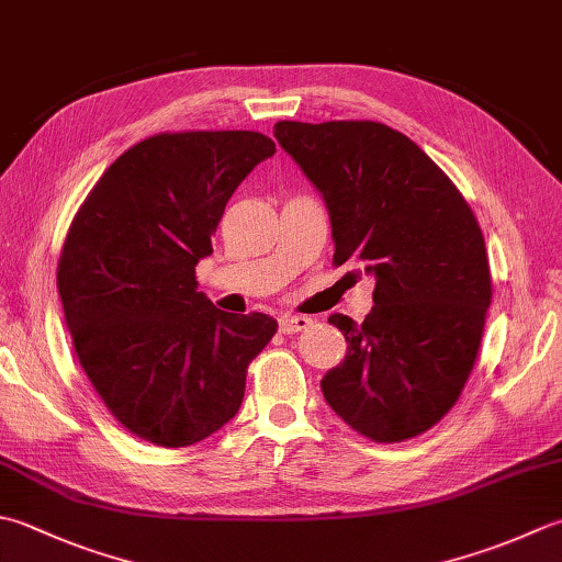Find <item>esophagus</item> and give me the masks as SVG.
<instances>
[{
  "label": "esophagus",
  "mask_w": 562,
  "mask_h": 562,
  "mask_svg": "<svg viewBox=\"0 0 562 562\" xmlns=\"http://www.w3.org/2000/svg\"><path fill=\"white\" fill-rule=\"evenodd\" d=\"M312 326L310 316H296V314H284L280 316V331L282 334H294V331H304V328Z\"/></svg>",
  "instance_id": "34e87169"
}]
</instances>
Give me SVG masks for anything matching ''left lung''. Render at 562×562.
Instances as JSON below:
<instances>
[{"label":"left lung","mask_w":562,"mask_h":562,"mask_svg":"<svg viewBox=\"0 0 562 562\" xmlns=\"http://www.w3.org/2000/svg\"><path fill=\"white\" fill-rule=\"evenodd\" d=\"M272 134L324 196L334 266L375 278L366 322L328 316L348 344L322 380L328 406L378 443L428 431L465 387L492 302L475 214L414 140L378 121H278Z\"/></svg>","instance_id":"left-lung-1"}]
</instances>
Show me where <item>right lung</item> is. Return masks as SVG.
<instances>
[{"label": "right lung", "mask_w": 562, "mask_h": 562, "mask_svg": "<svg viewBox=\"0 0 562 562\" xmlns=\"http://www.w3.org/2000/svg\"><path fill=\"white\" fill-rule=\"evenodd\" d=\"M274 140L258 131H178L131 146L65 236L58 292L77 360L114 419L184 448L234 419L272 316L228 314L196 292L226 202Z\"/></svg>", "instance_id": "add662e5"}]
</instances>
